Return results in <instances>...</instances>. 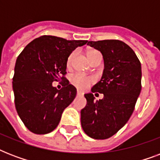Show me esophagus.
<instances>
[{"label":"esophagus","instance_id":"34e87169","mask_svg":"<svg viewBox=\"0 0 160 160\" xmlns=\"http://www.w3.org/2000/svg\"><path fill=\"white\" fill-rule=\"evenodd\" d=\"M77 95L78 96H82L83 93L81 91H80V90H77Z\"/></svg>","mask_w":160,"mask_h":160}]
</instances>
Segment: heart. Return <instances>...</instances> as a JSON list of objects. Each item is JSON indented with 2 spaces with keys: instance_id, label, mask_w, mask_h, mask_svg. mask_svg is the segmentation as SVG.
I'll use <instances>...</instances> for the list:
<instances>
[{
  "instance_id": "1",
  "label": "heart",
  "mask_w": 160,
  "mask_h": 160,
  "mask_svg": "<svg viewBox=\"0 0 160 160\" xmlns=\"http://www.w3.org/2000/svg\"><path fill=\"white\" fill-rule=\"evenodd\" d=\"M97 51H96V50H90V51H88L87 56L90 61L91 60V58H92V55L95 53H96ZM74 55H75V52H72L68 56L67 61H66V66H67V68H70L71 66V63H72ZM93 82H94V79L92 77L85 76V75H80V74H75V75H73L70 77V83L74 86L82 90H86Z\"/></svg>"
}]
</instances>
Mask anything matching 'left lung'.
<instances>
[{
	"label": "left lung",
	"instance_id": "obj_1",
	"mask_svg": "<svg viewBox=\"0 0 160 160\" xmlns=\"http://www.w3.org/2000/svg\"><path fill=\"white\" fill-rule=\"evenodd\" d=\"M87 45L104 58L102 78L91 91L104 93V98L95 102L92 93L85 95L87 105L80 111L81 126L90 138L106 139L133 114L141 90V64L134 51L119 40L89 41Z\"/></svg>",
	"mask_w": 160,
	"mask_h": 160
}]
</instances>
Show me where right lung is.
Masks as SVG:
<instances>
[{
    "label": "right lung",
    "mask_w": 160,
    "mask_h": 160,
    "mask_svg": "<svg viewBox=\"0 0 160 160\" xmlns=\"http://www.w3.org/2000/svg\"><path fill=\"white\" fill-rule=\"evenodd\" d=\"M87 41H67L42 36L25 47L16 59L12 79L15 105L25 126L36 134L57 127L64 109L72 103L76 89L66 80L68 56ZM63 80L60 90L54 81Z\"/></svg>",
    "instance_id": "right-lung-1"
}]
</instances>
